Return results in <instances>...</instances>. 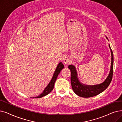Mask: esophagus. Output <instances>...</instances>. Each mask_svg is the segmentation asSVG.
Wrapping results in <instances>:
<instances>
[{"label":"esophagus","mask_w":122,"mask_h":122,"mask_svg":"<svg viewBox=\"0 0 122 122\" xmlns=\"http://www.w3.org/2000/svg\"><path fill=\"white\" fill-rule=\"evenodd\" d=\"M71 58L69 57H65L64 58V60H63V62H64V64L68 65L69 64V63L71 62Z\"/></svg>","instance_id":"34e87169"}]
</instances>
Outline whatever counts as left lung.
I'll use <instances>...</instances> for the list:
<instances>
[{
	"label": "left lung",
	"mask_w": 122,
	"mask_h": 122,
	"mask_svg": "<svg viewBox=\"0 0 122 122\" xmlns=\"http://www.w3.org/2000/svg\"><path fill=\"white\" fill-rule=\"evenodd\" d=\"M106 38L109 41L106 36ZM109 46L111 53V64L110 71L106 79L102 83L94 85H85L81 83L79 80L77 71L75 66L73 65H69L68 66V68L71 71L72 88L74 93L78 96L84 98L94 97L103 92L109 86L112 79L114 66L113 51L111 48L110 44H109Z\"/></svg>",
	"instance_id": "obj_1"
}]
</instances>
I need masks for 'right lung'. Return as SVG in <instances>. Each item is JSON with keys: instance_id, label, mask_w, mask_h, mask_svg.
I'll use <instances>...</instances> for the list:
<instances>
[{"instance_id": "add662e5", "label": "right lung", "mask_w": 122, "mask_h": 122, "mask_svg": "<svg viewBox=\"0 0 122 122\" xmlns=\"http://www.w3.org/2000/svg\"><path fill=\"white\" fill-rule=\"evenodd\" d=\"M63 68H64V65H63V64H62V63L61 62H60L59 64H58L50 82H49L48 85H47L46 86V87L44 89V90H43V92H42L41 94H40L37 97H33V98H39L43 97L46 96V95L49 94L52 91V90L54 88V84H55V81L57 78V77H58V75H59V74L60 73V71H61V70Z\"/></svg>"}]
</instances>
